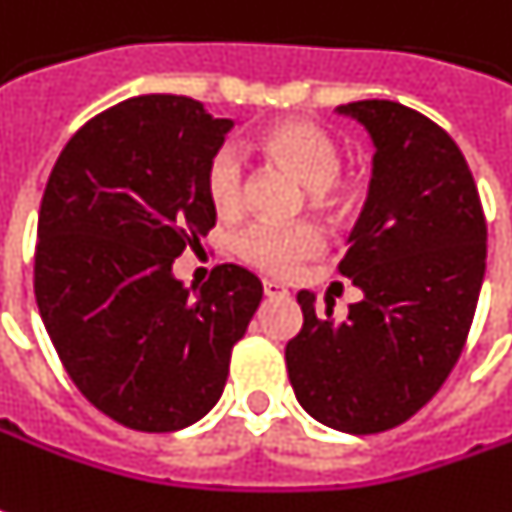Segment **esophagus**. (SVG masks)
Here are the masks:
<instances>
[{"mask_svg":"<svg viewBox=\"0 0 512 512\" xmlns=\"http://www.w3.org/2000/svg\"><path fill=\"white\" fill-rule=\"evenodd\" d=\"M264 296H267V298H284V296H290V293H287V287H284V284H279V281L264 279Z\"/></svg>","mask_w":512,"mask_h":512,"instance_id":"esophagus-1","label":"esophagus"}]
</instances>
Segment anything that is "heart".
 Returning <instances> with one entry per match:
<instances>
[{
    "mask_svg": "<svg viewBox=\"0 0 512 512\" xmlns=\"http://www.w3.org/2000/svg\"><path fill=\"white\" fill-rule=\"evenodd\" d=\"M264 149L279 163L296 171V177L315 194V200H329L335 180L341 174V149L321 126L307 120L279 123L264 135ZM205 188L216 211L233 214L245 194V157L239 146L225 143L208 160ZM324 248L318 228L307 222L281 225V222H250L236 236V253L253 267L273 276L293 273L304 259Z\"/></svg>",
    "mask_w": 512,
    "mask_h": 512,
    "instance_id": "1",
    "label": "heart"
}]
</instances>
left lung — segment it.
<instances>
[{"label":"left lung","instance_id":"8db88e82","mask_svg":"<svg viewBox=\"0 0 512 512\" xmlns=\"http://www.w3.org/2000/svg\"><path fill=\"white\" fill-rule=\"evenodd\" d=\"M372 137V180L341 273L363 298L344 321L298 293L304 327L284 349L312 420L344 434L406 423L440 392L471 329L488 225L465 157L434 120L394 101L335 109Z\"/></svg>","mask_w":512,"mask_h":512}]
</instances>
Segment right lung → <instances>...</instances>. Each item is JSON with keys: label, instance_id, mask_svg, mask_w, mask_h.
<instances>
[{"label": "right lung", "instance_id": "1", "mask_svg": "<svg viewBox=\"0 0 512 512\" xmlns=\"http://www.w3.org/2000/svg\"><path fill=\"white\" fill-rule=\"evenodd\" d=\"M233 129L200 101L137 95L84 123L44 188L36 304L72 383L135 431H180L222 397L233 344L262 281L219 264L202 287L174 276L216 208L205 171Z\"/></svg>", "mask_w": 512, "mask_h": 512}]
</instances>
